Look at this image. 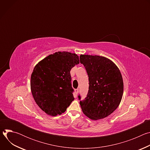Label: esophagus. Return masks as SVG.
I'll return each instance as SVG.
<instances>
[{
	"mask_svg": "<svg viewBox=\"0 0 150 150\" xmlns=\"http://www.w3.org/2000/svg\"><path fill=\"white\" fill-rule=\"evenodd\" d=\"M78 91H79V90H78V89H75V93L76 94V96H77V94H78Z\"/></svg>",
	"mask_w": 150,
	"mask_h": 150,
	"instance_id": "obj_1",
	"label": "esophagus"
}]
</instances>
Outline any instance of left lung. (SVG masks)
Returning a JSON list of instances; mask_svg holds the SVG:
<instances>
[{
    "label": "left lung",
    "instance_id": "obj_1",
    "mask_svg": "<svg viewBox=\"0 0 150 150\" xmlns=\"http://www.w3.org/2000/svg\"><path fill=\"white\" fill-rule=\"evenodd\" d=\"M80 62L89 78L87 96L79 102L83 114L94 120L108 117L122 100L123 82L120 70L111 60L100 56L81 54ZM78 98L81 100L79 95Z\"/></svg>",
    "mask_w": 150,
    "mask_h": 150
}]
</instances>
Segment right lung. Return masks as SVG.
<instances>
[{
	"instance_id": "right-lung-1",
	"label": "right lung",
	"mask_w": 150,
	"mask_h": 150,
	"mask_svg": "<svg viewBox=\"0 0 150 150\" xmlns=\"http://www.w3.org/2000/svg\"><path fill=\"white\" fill-rule=\"evenodd\" d=\"M79 63V56L58 52L40 61L31 76V90L39 108L56 116L67 110L74 100L70 71Z\"/></svg>"
}]
</instances>
